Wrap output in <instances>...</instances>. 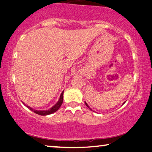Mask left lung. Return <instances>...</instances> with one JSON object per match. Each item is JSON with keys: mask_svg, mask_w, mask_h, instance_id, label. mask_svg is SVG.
<instances>
[{"mask_svg": "<svg viewBox=\"0 0 152 152\" xmlns=\"http://www.w3.org/2000/svg\"><path fill=\"white\" fill-rule=\"evenodd\" d=\"M85 102V104L86 105V106H87V107H88V108H89V109H91V110H92V109H91V108H90V107H89V106H88V104H87L86 102ZM125 102H123V104H125Z\"/></svg>", "mask_w": 152, "mask_h": 152, "instance_id": "left-lung-1", "label": "left lung"}]
</instances>
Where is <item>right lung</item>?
Wrapping results in <instances>:
<instances>
[{
    "mask_svg": "<svg viewBox=\"0 0 152 152\" xmlns=\"http://www.w3.org/2000/svg\"><path fill=\"white\" fill-rule=\"evenodd\" d=\"M63 97H64V91H62V92L61 93V95L60 96V99H59L58 101L56 102V104L53 105V106L50 108V109L48 110H35L32 109L31 107H29V106H26L28 109H30L31 111H33L36 114H38L39 115H43V116H45V115H50V114H52V113H55L56 111H57V110L60 109V107H61V104H62L63 102ZM23 103L25 105V104L23 102Z\"/></svg>",
    "mask_w": 152,
    "mask_h": 152,
    "instance_id": "obj_1",
    "label": "right lung"
}]
</instances>
